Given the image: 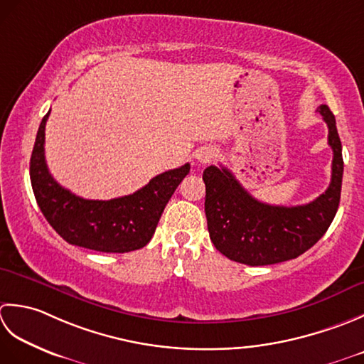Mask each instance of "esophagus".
I'll list each match as a JSON object with an SVG mask.
<instances>
[{
    "label": "esophagus",
    "instance_id": "1",
    "mask_svg": "<svg viewBox=\"0 0 364 364\" xmlns=\"http://www.w3.org/2000/svg\"><path fill=\"white\" fill-rule=\"evenodd\" d=\"M215 155H217V151H215V147L204 146V147H201V149L196 152V160L199 163H203V165H207V163H210L215 159Z\"/></svg>",
    "mask_w": 364,
    "mask_h": 364
}]
</instances>
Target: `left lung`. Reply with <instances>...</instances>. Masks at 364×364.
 Returning a JSON list of instances; mask_svg holds the SVG:
<instances>
[{"label":"left lung","mask_w":364,"mask_h":364,"mask_svg":"<svg viewBox=\"0 0 364 364\" xmlns=\"http://www.w3.org/2000/svg\"><path fill=\"white\" fill-rule=\"evenodd\" d=\"M317 109L328 125L333 163L328 188L314 201L294 207L265 204L251 196L228 168L204 169L207 229L215 248L231 261L255 267L295 259L330 228L341 199L343 146L330 108Z\"/></svg>","instance_id":"left-lung-1"}]
</instances>
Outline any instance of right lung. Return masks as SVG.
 I'll return each mask as SVG.
<instances>
[{"label": "right lung", "instance_id": "add662e5", "mask_svg": "<svg viewBox=\"0 0 364 364\" xmlns=\"http://www.w3.org/2000/svg\"><path fill=\"white\" fill-rule=\"evenodd\" d=\"M48 114L50 111L37 130L29 177L50 226L70 245L102 253H129L146 247L173 193L190 173L188 163L155 176L133 195L109 201L83 199L63 188L48 171L43 149Z\"/></svg>", "mask_w": 364, "mask_h": 364}]
</instances>
